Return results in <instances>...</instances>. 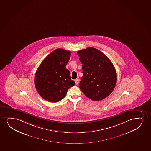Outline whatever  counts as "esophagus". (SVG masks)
Segmentation results:
<instances>
[{
    "label": "esophagus",
    "mask_w": 151,
    "mask_h": 151,
    "mask_svg": "<svg viewBox=\"0 0 151 151\" xmlns=\"http://www.w3.org/2000/svg\"><path fill=\"white\" fill-rule=\"evenodd\" d=\"M75 81L76 84V85H78V83H79V80H78V79H76Z\"/></svg>",
    "instance_id": "1"
}]
</instances>
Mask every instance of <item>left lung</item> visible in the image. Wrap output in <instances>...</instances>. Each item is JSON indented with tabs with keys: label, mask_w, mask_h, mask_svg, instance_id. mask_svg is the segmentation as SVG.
<instances>
[{
	"label": "left lung",
	"mask_w": 151,
	"mask_h": 151,
	"mask_svg": "<svg viewBox=\"0 0 151 151\" xmlns=\"http://www.w3.org/2000/svg\"><path fill=\"white\" fill-rule=\"evenodd\" d=\"M77 54L82 64L83 74L79 88L94 101L104 99L112 93L116 84L114 65L105 54L95 48L81 50Z\"/></svg>",
	"instance_id": "1"
}]
</instances>
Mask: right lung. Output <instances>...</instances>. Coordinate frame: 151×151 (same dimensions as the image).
<instances>
[{
    "instance_id": "obj_1",
    "label": "right lung",
    "mask_w": 151,
    "mask_h": 151,
    "mask_svg": "<svg viewBox=\"0 0 151 151\" xmlns=\"http://www.w3.org/2000/svg\"><path fill=\"white\" fill-rule=\"evenodd\" d=\"M71 52L58 48L46 57L35 76V86L41 97L52 103L59 101L65 97L69 88L75 85L69 71L66 68Z\"/></svg>"
}]
</instances>
